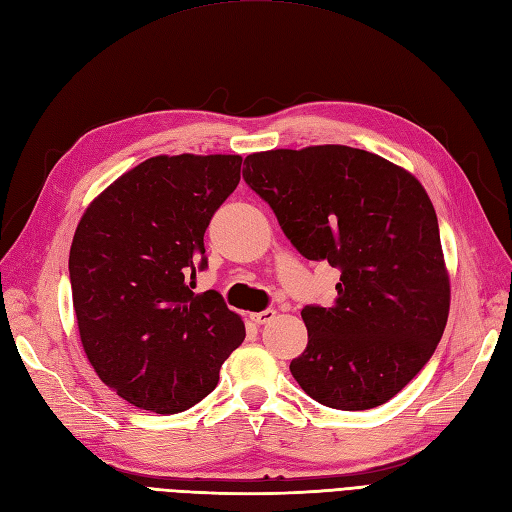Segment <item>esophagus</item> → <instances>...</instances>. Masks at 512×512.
<instances>
[{
	"mask_svg": "<svg viewBox=\"0 0 512 512\" xmlns=\"http://www.w3.org/2000/svg\"><path fill=\"white\" fill-rule=\"evenodd\" d=\"M249 319H252L256 326H265V323H269V321H273L276 319V310H263V313H254V315H249Z\"/></svg>",
	"mask_w": 512,
	"mask_h": 512,
	"instance_id": "1",
	"label": "esophagus"
}]
</instances>
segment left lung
Listing matches in <instances>:
<instances>
[{"label":"left lung","mask_w":512,"mask_h":512,"mask_svg":"<svg viewBox=\"0 0 512 512\" xmlns=\"http://www.w3.org/2000/svg\"><path fill=\"white\" fill-rule=\"evenodd\" d=\"M243 178L299 254L341 271L328 308L306 306L302 389L336 410L376 408L428 363L450 315L439 221L421 182L378 154L313 145L249 154Z\"/></svg>","instance_id":"8db88e82"}]
</instances>
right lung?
Masks as SVG:
<instances>
[{
    "instance_id": "obj_1",
    "label": "right lung",
    "mask_w": 512,
    "mask_h": 512,
    "mask_svg": "<svg viewBox=\"0 0 512 512\" xmlns=\"http://www.w3.org/2000/svg\"><path fill=\"white\" fill-rule=\"evenodd\" d=\"M241 156H154L99 193L69 252L80 341L97 376L136 408L173 415L215 389L245 339L217 291L193 293L204 232L241 180Z\"/></svg>"
}]
</instances>
